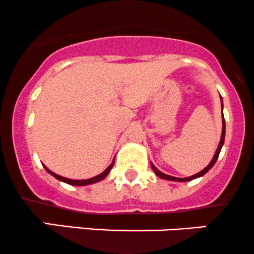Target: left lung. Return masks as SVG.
<instances>
[{"instance_id":"1","label":"left lung","mask_w":254,"mask_h":254,"mask_svg":"<svg viewBox=\"0 0 254 254\" xmlns=\"http://www.w3.org/2000/svg\"><path fill=\"white\" fill-rule=\"evenodd\" d=\"M220 102H222V110H223V99H222V97H220ZM224 138H225V121H224V116H223V129H222V135H220V141H219V144H218L217 150H215V154H214L213 159H212L211 162H209V165L207 166L206 168H203L202 171L198 172V173H196V174H193V176H191V177H188V178H177V177L168 176V174H165V173H162V172H160V171L157 170V168L155 167V166L151 163L152 171H154L155 174H156L157 177H160V178L166 179V181H172V182H190V181H192V179L198 178V177H202L203 174H206L207 172H208L209 170H211L212 167H213L214 163H215V161L218 160V156H219L220 150H222L223 144H224Z\"/></svg>"}]
</instances>
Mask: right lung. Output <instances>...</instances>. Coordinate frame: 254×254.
Masks as SVG:
<instances>
[{
	"label": "right lung",
	"mask_w": 254,
	"mask_h": 254,
	"mask_svg": "<svg viewBox=\"0 0 254 254\" xmlns=\"http://www.w3.org/2000/svg\"><path fill=\"white\" fill-rule=\"evenodd\" d=\"M114 162H115V159H114V161L113 162H111V165L109 166L108 168H106V170L103 172V173H100V174H98V176H95V177H93V178H89V179H83V181H73V179H69V178H65V177H62V176H58V174H56L54 173V172H52V171H50L48 170L47 167H46V166H43V167H45V170L48 172V173L50 174H52V176L54 177V178H57L58 179V181H62V182H64V183H67V184H70V185H77V187H82V185H88V184H93V183H97V182H100V181H103V179L105 178L106 176H108L109 173H110V171H111V168H113V166H114Z\"/></svg>",
	"instance_id": "right-lung-1"
}]
</instances>
